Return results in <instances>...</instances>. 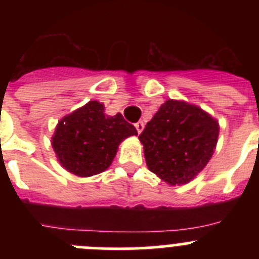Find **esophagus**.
Returning <instances> with one entry per match:
<instances>
[{"mask_svg": "<svg viewBox=\"0 0 259 259\" xmlns=\"http://www.w3.org/2000/svg\"><path fill=\"white\" fill-rule=\"evenodd\" d=\"M135 127H136L137 132H139V134H140V132L143 131V130H144V122H143V120H140V122H137L136 124H135Z\"/></svg>", "mask_w": 259, "mask_h": 259, "instance_id": "esophagus-1", "label": "esophagus"}]
</instances>
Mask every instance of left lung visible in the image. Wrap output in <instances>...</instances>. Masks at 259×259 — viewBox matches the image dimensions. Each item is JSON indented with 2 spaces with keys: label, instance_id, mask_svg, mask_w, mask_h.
<instances>
[{
  "label": "left lung",
  "instance_id": "left-lung-1",
  "mask_svg": "<svg viewBox=\"0 0 259 259\" xmlns=\"http://www.w3.org/2000/svg\"><path fill=\"white\" fill-rule=\"evenodd\" d=\"M219 125L200 107L168 100L139 139L152 172L171 185L191 182L210 161Z\"/></svg>",
  "mask_w": 259,
  "mask_h": 259
}]
</instances>
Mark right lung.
<instances>
[{"label":"right lung","instance_id":"add662e5","mask_svg":"<svg viewBox=\"0 0 259 259\" xmlns=\"http://www.w3.org/2000/svg\"><path fill=\"white\" fill-rule=\"evenodd\" d=\"M104 105L89 101L58 123L52 139L59 163L77 176H92L111 164L118 145L137 135L122 114L105 115Z\"/></svg>","mask_w":259,"mask_h":259}]
</instances>
